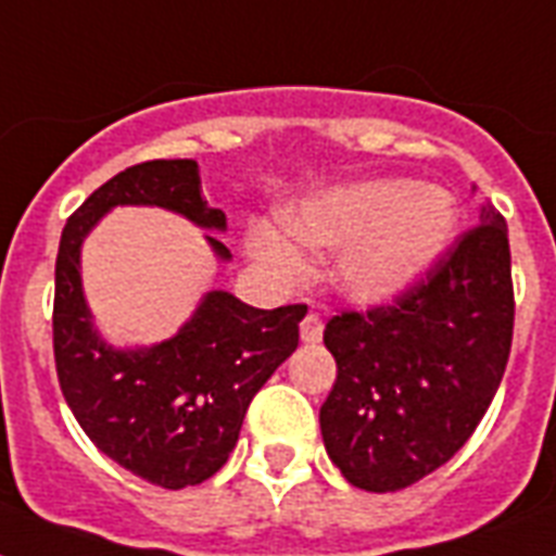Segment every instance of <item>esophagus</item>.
Instances as JSON below:
<instances>
[{"label": "esophagus", "mask_w": 556, "mask_h": 556, "mask_svg": "<svg viewBox=\"0 0 556 556\" xmlns=\"http://www.w3.org/2000/svg\"><path fill=\"white\" fill-rule=\"evenodd\" d=\"M300 338H303V343H320L323 320L317 314H305L303 323H300Z\"/></svg>", "instance_id": "obj_1"}]
</instances>
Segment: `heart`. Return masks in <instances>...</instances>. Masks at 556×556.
I'll list each match as a JSON object with an SVG mask.
<instances>
[{"label": "heart", "mask_w": 556, "mask_h": 556, "mask_svg": "<svg viewBox=\"0 0 556 556\" xmlns=\"http://www.w3.org/2000/svg\"><path fill=\"white\" fill-rule=\"evenodd\" d=\"M456 225L453 201L439 190L397 178H371L317 192L286 213L288 233L314 251H338L334 282L349 300L378 305L395 300L432 268ZM251 253L291 277L303 256L270 225H253Z\"/></svg>", "instance_id": "heart-1"}]
</instances>
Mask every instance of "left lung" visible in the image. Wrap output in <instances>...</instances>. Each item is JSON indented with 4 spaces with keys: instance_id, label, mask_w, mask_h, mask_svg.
I'll return each mask as SVG.
<instances>
[{
    "instance_id": "1",
    "label": "left lung",
    "mask_w": 556,
    "mask_h": 556,
    "mask_svg": "<svg viewBox=\"0 0 556 556\" xmlns=\"http://www.w3.org/2000/svg\"><path fill=\"white\" fill-rule=\"evenodd\" d=\"M514 340L508 225H479L395 303L340 312L323 331L338 380L320 406L326 453L349 482L404 491L465 447L488 413Z\"/></svg>"
}]
</instances>
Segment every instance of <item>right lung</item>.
I'll return each instance as SVG.
<instances>
[{
	"label": "right lung",
	"instance_id": "1",
	"mask_svg": "<svg viewBox=\"0 0 556 556\" xmlns=\"http://www.w3.org/2000/svg\"><path fill=\"white\" fill-rule=\"evenodd\" d=\"M117 204H150L192 225L225 230V213L201 195L190 159L143 161L98 187L65 222L54 270V364L65 404L112 462L178 491L225 465L244 413L300 343L305 305L253 308L210 291L176 338L150 349H115L100 338L80 286V244ZM218 260L225 244L207 236Z\"/></svg>",
	"mask_w": 556,
	"mask_h": 556
}]
</instances>
